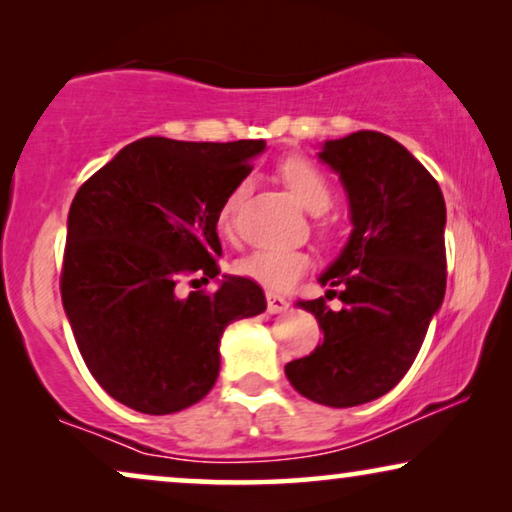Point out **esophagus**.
<instances>
[{
    "mask_svg": "<svg viewBox=\"0 0 512 512\" xmlns=\"http://www.w3.org/2000/svg\"><path fill=\"white\" fill-rule=\"evenodd\" d=\"M268 312L270 314H279V312H284V310H289V300L286 298H282V296H277V293H268Z\"/></svg>",
    "mask_w": 512,
    "mask_h": 512,
    "instance_id": "1",
    "label": "esophagus"
}]
</instances>
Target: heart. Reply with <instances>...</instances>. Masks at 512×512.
<instances>
[{"mask_svg": "<svg viewBox=\"0 0 512 512\" xmlns=\"http://www.w3.org/2000/svg\"><path fill=\"white\" fill-rule=\"evenodd\" d=\"M284 184L296 195V200L307 212L324 214L331 205V184L324 177V172L307 158H286L279 165ZM249 191V181H240L233 193L228 195L226 205L221 209V228L226 233H233V216L235 209ZM312 265V258L307 251L300 249H263L254 251L247 258H242L237 270L251 282L261 284L270 291H289L300 277L305 275Z\"/></svg>", "mask_w": 512, "mask_h": 512, "instance_id": "b5f03b06", "label": "heart"}]
</instances>
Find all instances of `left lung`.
<instances>
[{
    "instance_id": "left-lung-1",
    "label": "left lung",
    "mask_w": 512,
    "mask_h": 512,
    "mask_svg": "<svg viewBox=\"0 0 512 512\" xmlns=\"http://www.w3.org/2000/svg\"><path fill=\"white\" fill-rule=\"evenodd\" d=\"M319 160L340 177L352 233L321 272L326 297L300 300L324 340L286 363L293 389L328 408H354L396 387L445 298V200L438 181L396 139L359 130L326 139Z\"/></svg>"
}]
</instances>
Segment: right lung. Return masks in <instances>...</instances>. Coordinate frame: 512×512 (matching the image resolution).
<instances>
[{
	"instance_id": "right-lung-1",
	"label": "right lung",
	"mask_w": 512,
	"mask_h": 512,
	"mask_svg": "<svg viewBox=\"0 0 512 512\" xmlns=\"http://www.w3.org/2000/svg\"><path fill=\"white\" fill-rule=\"evenodd\" d=\"M263 151V139L144 137L76 193L62 305L88 370L118 403L144 415L198 403L219 377L226 326L265 310L263 289L247 277L223 275L214 294L176 293L181 276L219 275L216 223Z\"/></svg>"
}]
</instances>
